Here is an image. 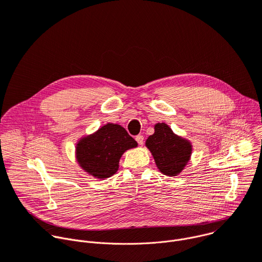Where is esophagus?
<instances>
[{
	"mask_svg": "<svg viewBox=\"0 0 262 262\" xmlns=\"http://www.w3.org/2000/svg\"><path fill=\"white\" fill-rule=\"evenodd\" d=\"M135 139H136V141L138 142V144H143V135H137V136H135Z\"/></svg>",
	"mask_w": 262,
	"mask_h": 262,
	"instance_id": "obj_1",
	"label": "esophagus"
}]
</instances>
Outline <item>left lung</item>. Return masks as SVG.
Returning a JSON list of instances; mask_svg holds the SVG:
<instances>
[{
  "label": "left lung",
  "mask_w": 262,
  "mask_h": 262,
  "mask_svg": "<svg viewBox=\"0 0 262 262\" xmlns=\"http://www.w3.org/2000/svg\"><path fill=\"white\" fill-rule=\"evenodd\" d=\"M154 129V134L146 140V147L163 175L178 176L190 160L191 142L173 133L164 123H157Z\"/></svg>",
  "instance_id": "left-lung-1"
}]
</instances>
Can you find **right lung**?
Instances as JSON below:
<instances>
[{
    "instance_id": "obj_1",
    "label": "right lung",
    "mask_w": 262,
    "mask_h": 262,
    "mask_svg": "<svg viewBox=\"0 0 262 262\" xmlns=\"http://www.w3.org/2000/svg\"><path fill=\"white\" fill-rule=\"evenodd\" d=\"M137 147V142L121 125L108 123L95 133L80 138L76 144V159L89 175L109 178L118 171L122 155Z\"/></svg>"
}]
</instances>
